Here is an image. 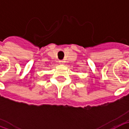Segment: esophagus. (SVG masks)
<instances>
[{
  "instance_id": "34e87169",
  "label": "esophagus",
  "mask_w": 129,
  "mask_h": 129,
  "mask_svg": "<svg viewBox=\"0 0 129 129\" xmlns=\"http://www.w3.org/2000/svg\"><path fill=\"white\" fill-rule=\"evenodd\" d=\"M59 64L63 65V64H64L65 61H63V60H60V61H59Z\"/></svg>"
}]
</instances>
